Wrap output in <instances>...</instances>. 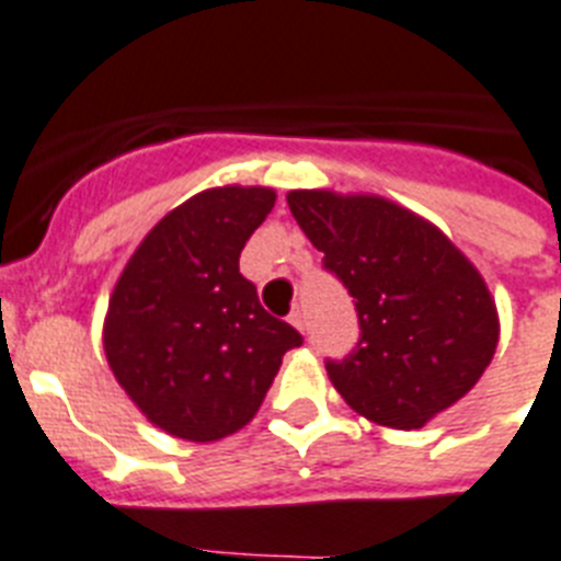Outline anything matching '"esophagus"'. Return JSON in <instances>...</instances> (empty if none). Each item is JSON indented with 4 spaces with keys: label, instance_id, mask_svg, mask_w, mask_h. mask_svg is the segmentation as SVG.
<instances>
[{
    "label": "esophagus",
    "instance_id": "esophagus-1",
    "mask_svg": "<svg viewBox=\"0 0 561 561\" xmlns=\"http://www.w3.org/2000/svg\"><path fill=\"white\" fill-rule=\"evenodd\" d=\"M288 322L296 328V331H305V313L299 311V308H294V311L288 313Z\"/></svg>",
    "mask_w": 561,
    "mask_h": 561
}]
</instances>
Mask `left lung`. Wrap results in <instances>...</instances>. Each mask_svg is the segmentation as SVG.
I'll list each match as a JSON object with an SVG mask.
<instances>
[{"instance_id": "1", "label": "left lung", "mask_w": 561, "mask_h": 561, "mask_svg": "<svg viewBox=\"0 0 561 561\" xmlns=\"http://www.w3.org/2000/svg\"><path fill=\"white\" fill-rule=\"evenodd\" d=\"M288 207L354 296L357 348L325 363L345 403L391 430H421L458 403L499 345V311L470 259L380 195L294 190Z\"/></svg>"}]
</instances>
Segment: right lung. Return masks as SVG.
<instances>
[{
  "instance_id": "add662e5",
  "label": "right lung",
  "mask_w": 561,
  "mask_h": 561,
  "mask_svg": "<svg viewBox=\"0 0 561 561\" xmlns=\"http://www.w3.org/2000/svg\"><path fill=\"white\" fill-rule=\"evenodd\" d=\"M267 186H216L158 221L123 267L103 322L117 383L158 430L207 444L248 426L285 352L302 345L239 273L273 209Z\"/></svg>"
}]
</instances>
